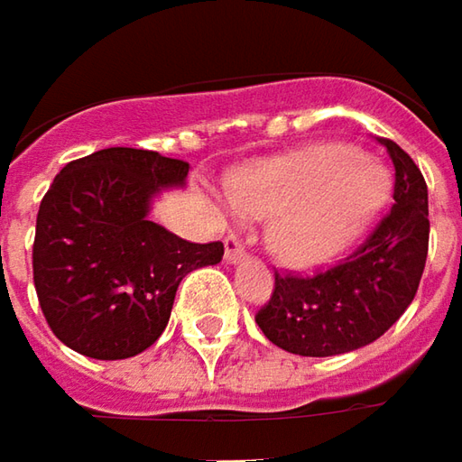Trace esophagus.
I'll list each match as a JSON object with an SVG mask.
<instances>
[{"mask_svg":"<svg viewBox=\"0 0 462 462\" xmlns=\"http://www.w3.org/2000/svg\"><path fill=\"white\" fill-rule=\"evenodd\" d=\"M224 259L228 264H236V262H244V259H246V252H244V246H241V241H238L236 236L226 238Z\"/></svg>","mask_w":462,"mask_h":462,"instance_id":"obj_1","label":"esophagus"}]
</instances>
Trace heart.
I'll return each instance as SVG.
<instances>
[{"instance_id": "heart-1", "label": "heart", "mask_w": 462, "mask_h": 462, "mask_svg": "<svg viewBox=\"0 0 462 462\" xmlns=\"http://www.w3.org/2000/svg\"><path fill=\"white\" fill-rule=\"evenodd\" d=\"M389 175L354 147H318L262 165L231 185V216H274L272 252L290 267H318L338 256L382 208Z\"/></svg>"}]
</instances>
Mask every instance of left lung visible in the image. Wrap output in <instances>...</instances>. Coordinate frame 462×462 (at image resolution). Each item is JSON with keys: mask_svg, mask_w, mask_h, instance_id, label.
<instances>
[{"mask_svg": "<svg viewBox=\"0 0 462 462\" xmlns=\"http://www.w3.org/2000/svg\"><path fill=\"white\" fill-rule=\"evenodd\" d=\"M394 203L340 264L312 277L274 274V292L256 325L297 356H340L364 348L397 323L417 295L427 262L430 218L420 167L392 139Z\"/></svg>", "mask_w": 462, "mask_h": 462, "instance_id": "8db88e82", "label": "left lung"}]
</instances>
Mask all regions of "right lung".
<instances>
[{
	"label": "right lung",
	"instance_id": "obj_1",
	"mask_svg": "<svg viewBox=\"0 0 462 462\" xmlns=\"http://www.w3.org/2000/svg\"><path fill=\"white\" fill-rule=\"evenodd\" d=\"M190 165L108 147L55 175L37 210L32 277L42 315L73 351L132 358L167 328L178 284L218 264L224 244H193L150 221L152 198L182 188Z\"/></svg>",
	"mask_w": 462,
	"mask_h": 462
}]
</instances>
